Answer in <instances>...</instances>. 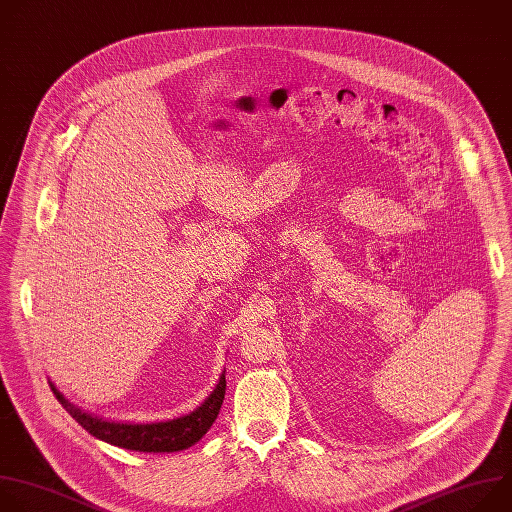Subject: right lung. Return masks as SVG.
Masks as SVG:
<instances>
[{
    "label": "right lung",
    "mask_w": 512,
    "mask_h": 512,
    "mask_svg": "<svg viewBox=\"0 0 512 512\" xmlns=\"http://www.w3.org/2000/svg\"><path fill=\"white\" fill-rule=\"evenodd\" d=\"M50 387L56 399L64 405V410L94 438L135 452H179L199 442L216 422L226 395V371L220 375L216 389L193 412L181 418L151 424H129L98 418L70 403L54 387V383H50Z\"/></svg>",
    "instance_id": "add662e5"
}]
</instances>
